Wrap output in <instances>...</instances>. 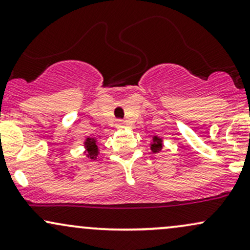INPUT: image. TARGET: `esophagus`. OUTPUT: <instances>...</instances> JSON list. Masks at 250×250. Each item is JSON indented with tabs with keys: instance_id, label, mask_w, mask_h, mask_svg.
<instances>
[{
	"instance_id": "34e87169",
	"label": "esophagus",
	"mask_w": 250,
	"mask_h": 250,
	"mask_svg": "<svg viewBox=\"0 0 250 250\" xmlns=\"http://www.w3.org/2000/svg\"><path fill=\"white\" fill-rule=\"evenodd\" d=\"M117 128H125V121H122V120H119V121H117Z\"/></svg>"
}]
</instances>
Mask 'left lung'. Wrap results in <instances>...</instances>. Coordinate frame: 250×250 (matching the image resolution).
I'll return each mask as SVG.
<instances>
[{
    "instance_id": "left-lung-1",
    "label": "left lung",
    "mask_w": 250,
    "mask_h": 250,
    "mask_svg": "<svg viewBox=\"0 0 250 250\" xmlns=\"http://www.w3.org/2000/svg\"><path fill=\"white\" fill-rule=\"evenodd\" d=\"M149 146H150V150L154 154L161 153L163 149V137L159 136V135H153L150 142H149Z\"/></svg>"
}]
</instances>
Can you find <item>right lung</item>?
Instances as JSON below:
<instances>
[{
  "mask_svg": "<svg viewBox=\"0 0 250 250\" xmlns=\"http://www.w3.org/2000/svg\"><path fill=\"white\" fill-rule=\"evenodd\" d=\"M83 155L87 157L88 160H96L100 156V147H99V140L95 137L87 136L83 141Z\"/></svg>",
  "mask_w": 250,
  "mask_h": 250,
  "instance_id": "add662e5",
  "label": "right lung"
}]
</instances>
